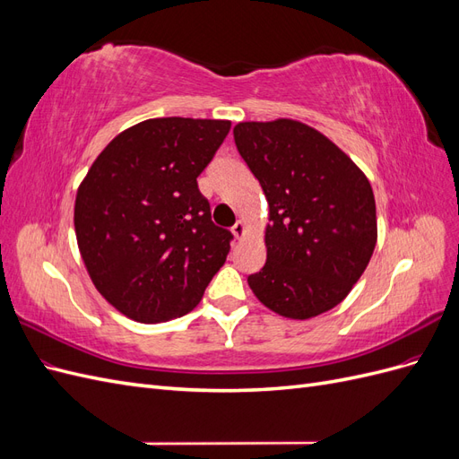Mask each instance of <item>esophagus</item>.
Masks as SVG:
<instances>
[{"mask_svg":"<svg viewBox=\"0 0 459 459\" xmlns=\"http://www.w3.org/2000/svg\"><path fill=\"white\" fill-rule=\"evenodd\" d=\"M231 233H233V238H235V239H239V238H243V235H245V224H243V221H241V220H238V221H235V224H233V228H231Z\"/></svg>","mask_w":459,"mask_h":459,"instance_id":"obj_1","label":"esophagus"}]
</instances>
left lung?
<instances>
[{
    "instance_id": "left-lung-1",
    "label": "left lung",
    "mask_w": 459,
    "mask_h": 459,
    "mask_svg": "<svg viewBox=\"0 0 459 459\" xmlns=\"http://www.w3.org/2000/svg\"><path fill=\"white\" fill-rule=\"evenodd\" d=\"M233 140L270 206L266 264L248 275V287L264 307L290 319L335 308L377 243L368 178L324 134L297 120L239 122Z\"/></svg>"
}]
</instances>
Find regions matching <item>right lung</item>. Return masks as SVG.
Instances as JSON below:
<instances>
[{
	"mask_svg": "<svg viewBox=\"0 0 459 459\" xmlns=\"http://www.w3.org/2000/svg\"><path fill=\"white\" fill-rule=\"evenodd\" d=\"M230 128V120H143L101 151L78 187L82 260L97 290L135 322L191 312L224 266L233 235L211 220L197 178Z\"/></svg>",
	"mask_w": 459,
	"mask_h": 459,
	"instance_id": "1",
	"label": "right lung"
}]
</instances>
